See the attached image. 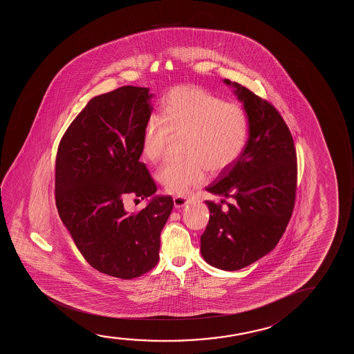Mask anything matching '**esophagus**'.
Returning a JSON list of instances; mask_svg holds the SVG:
<instances>
[{
  "instance_id": "1",
  "label": "esophagus",
  "mask_w": 354,
  "mask_h": 354,
  "mask_svg": "<svg viewBox=\"0 0 354 354\" xmlns=\"http://www.w3.org/2000/svg\"><path fill=\"white\" fill-rule=\"evenodd\" d=\"M189 202V199L186 198V197H183V196H176L174 197V205L176 208H180V207H184L185 204Z\"/></svg>"
}]
</instances>
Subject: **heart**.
Instances as JSON below:
<instances>
[{
	"instance_id": "obj_1",
	"label": "heart",
	"mask_w": 354,
	"mask_h": 354,
	"mask_svg": "<svg viewBox=\"0 0 354 354\" xmlns=\"http://www.w3.org/2000/svg\"><path fill=\"white\" fill-rule=\"evenodd\" d=\"M169 133H184L185 156L165 162L157 180L169 194L185 196L203 184L207 171L227 169L242 155L249 136L247 112L203 88L183 86L170 89L160 102V120L150 118L141 138V152L156 162L163 156Z\"/></svg>"
}]
</instances>
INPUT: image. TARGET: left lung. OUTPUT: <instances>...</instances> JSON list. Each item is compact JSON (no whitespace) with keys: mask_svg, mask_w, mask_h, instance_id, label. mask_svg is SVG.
Returning <instances> with one entry per match:
<instances>
[{"mask_svg":"<svg viewBox=\"0 0 354 354\" xmlns=\"http://www.w3.org/2000/svg\"><path fill=\"white\" fill-rule=\"evenodd\" d=\"M223 82L244 105L249 136L239 158L207 187L223 199L205 201L210 218L201 252L209 265L237 271L272 252L286 232L295 205L297 162L290 131L276 107L238 83Z\"/></svg>","mask_w":354,"mask_h":354,"instance_id":"left-lung-1","label":"left lung"}]
</instances>
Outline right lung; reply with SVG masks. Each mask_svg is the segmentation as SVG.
<instances>
[{"label":"right lung","mask_w":354,"mask_h":354,"mask_svg":"<svg viewBox=\"0 0 354 354\" xmlns=\"http://www.w3.org/2000/svg\"><path fill=\"white\" fill-rule=\"evenodd\" d=\"M151 97L149 88L133 86L93 97L64 133L55 160L59 216L88 263L121 279L157 265L160 231L174 207L170 196L152 197L138 213L123 204L127 194L139 201L157 191L139 160Z\"/></svg>","instance_id":"add662e5"}]
</instances>
